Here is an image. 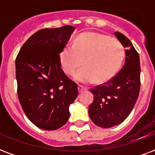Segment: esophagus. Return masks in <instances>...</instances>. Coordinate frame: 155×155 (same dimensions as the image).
I'll use <instances>...</instances> for the list:
<instances>
[{
  "mask_svg": "<svg viewBox=\"0 0 155 155\" xmlns=\"http://www.w3.org/2000/svg\"><path fill=\"white\" fill-rule=\"evenodd\" d=\"M86 90H87V87H84L83 85H79V91H80V92H84Z\"/></svg>",
  "mask_w": 155,
  "mask_h": 155,
  "instance_id": "34e87169",
  "label": "esophagus"
}]
</instances>
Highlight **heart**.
<instances>
[{
	"mask_svg": "<svg viewBox=\"0 0 155 155\" xmlns=\"http://www.w3.org/2000/svg\"><path fill=\"white\" fill-rule=\"evenodd\" d=\"M125 56L122 43L107 35L84 33L79 35L74 45L67 44L60 54L63 71L73 75L84 60V67L75 75V80L89 84L109 80L120 68Z\"/></svg>",
	"mask_w": 155,
	"mask_h": 155,
	"instance_id": "heart-1",
	"label": "heart"
}]
</instances>
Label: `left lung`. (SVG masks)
<instances>
[{
  "label": "left lung",
  "mask_w": 155,
  "mask_h": 155,
  "mask_svg": "<svg viewBox=\"0 0 155 155\" xmlns=\"http://www.w3.org/2000/svg\"><path fill=\"white\" fill-rule=\"evenodd\" d=\"M115 35L126 48L125 64L107 82L90 89L94 96L88 108L90 118L95 125L105 129L122 123L130 115L141 86L139 54L127 37L119 32Z\"/></svg>",
  "instance_id": "8db88e82"
}]
</instances>
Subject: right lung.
<instances>
[{
  "label": "right lung",
  "instance_id": "add662e5",
  "mask_svg": "<svg viewBox=\"0 0 155 155\" xmlns=\"http://www.w3.org/2000/svg\"><path fill=\"white\" fill-rule=\"evenodd\" d=\"M75 30L71 25L42 29L23 44L16 58L18 97L29 120L44 130L68 120L78 85L61 68L60 53Z\"/></svg>",
  "mask_w": 155,
  "mask_h": 155
}]
</instances>
